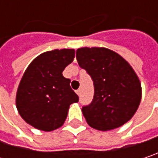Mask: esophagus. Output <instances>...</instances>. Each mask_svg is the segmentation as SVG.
Segmentation results:
<instances>
[{
	"mask_svg": "<svg viewBox=\"0 0 158 158\" xmlns=\"http://www.w3.org/2000/svg\"><path fill=\"white\" fill-rule=\"evenodd\" d=\"M76 94H77L78 95L80 96V94H81V91H80V90H76Z\"/></svg>",
	"mask_w": 158,
	"mask_h": 158,
	"instance_id": "1",
	"label": "esophagus"
}]
</instances>
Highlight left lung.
<instances>
[{
  "instance_id": "left-lung-1",
  "label": "left lung",
  "mask_w": 158,
  "mask_h": 158,
  "mask_svg": "<svg viewBox=\"0 0 158 158\" xmlns=\"http://www.w3.org/2000/svg\"><path fill=\"white\" fill-rule=\"evenodd\" d=\"M76 59L94 86L92 102L82 108L89 126L106 131L129 121L141 101L140 82L130 64L105 48H78Z\"/></svg>"
}]
</instances>
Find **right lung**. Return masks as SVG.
I'll return each instance as SVG.
<instances>
[{"mask_svg":"<svg viewBox=\"0 0 158 158\" xmlns=\"http://www.w3.org/2000/svg\"><path fill=\"white\" fill-rule=\"evenodd\" d=\"M74 58V49H55L40 55L29 64L16 95L21 118L32 127L44 131L60 128L69 106L79 97L63 71Z\"/></svg>","mask_w":158,"mask_h":158,"instance_id":"obj_1","label":"right lung"}]
</instances>
